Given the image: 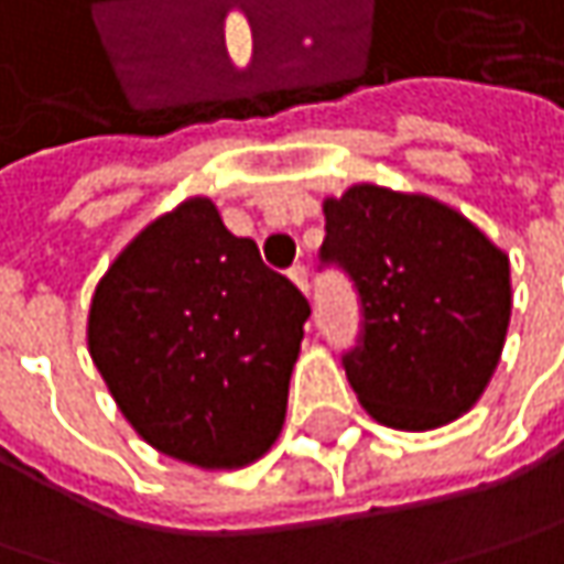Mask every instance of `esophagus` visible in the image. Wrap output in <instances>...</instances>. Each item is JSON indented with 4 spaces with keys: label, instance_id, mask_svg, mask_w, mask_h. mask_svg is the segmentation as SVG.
<instances>
[{
    "label": "esophagus",
    "instance_id": "34e87169",
    "mask_svg": "<svg viewBox=\"0 0 564 564\" xmlns=\"http://www.w3.org/2000/svg\"><path fill=\"white\" fill-rule=\"evenodd\" d=\"M290 281L296 283V286L310 296V268H306V264H293V268H290Z\"/></svg>",
    "mask_w": 564,
    "mask_h": 564
}]
</instances>
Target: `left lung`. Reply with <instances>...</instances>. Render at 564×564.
I'll return each mask as SVG.
<instances>
[{"instance_id": "left-lung-1", "label": "left lung", "mask_w": 564, "mask_h": 564, "mask_svg": "<svg viewBox=\"0 0 564 564\" xmlns=\"http://www.w3.org/2000/svg\"><path fill=\"white\" fill-rule=\"evenodd\" d=\"M318 261L357 290L341 364L380 424L431 431L476 405L511 322V264L485 232L431 197L354 184L325 200Z\"/></svg>"}]
</instances>
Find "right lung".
<instances>
[{
    "instance_id": "add662e5",
    "label": "right lung",
    "mask_w": 564,
    "mask_h": 564,
    "mask_svg": "<svg viewBox=\"0 0 564 564\" xmlns=\"http://www.w3.org/2000/svg\"><path fill=\"white\" fill-rule=\"evenodd\" d=\"M310 313L214 200L194 197L117 254L91 296L88 350L143 441L236 469L281 434Z\"/></svg>"
}]
</instances>
